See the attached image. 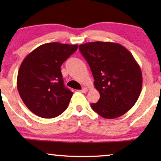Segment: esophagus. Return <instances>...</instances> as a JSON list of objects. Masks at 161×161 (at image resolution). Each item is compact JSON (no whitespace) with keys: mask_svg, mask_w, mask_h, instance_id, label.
Returning a JSON list of instances; mask_svg holds the SVG:
<instances>
[{"mask_svg":"<svg viewBox=\"0 0 161 161\" xmlns=\"http://www.w3.org/2000/svg\"><path fill=\"white\" fill-rule=\"evenodd\" d=\"M78 91L80 92H82V93H86V92H87L88 89H87V88L84 87V88H83V89H81V90H78Z\"/></svg>","mask_w":161,"mask_h":161,"instance_id":"esophagus-1","label":"esophagus"}]
</instances>
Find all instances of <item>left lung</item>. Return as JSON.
<instances>
[{"label":"left lung","instance_id":"8db88e82","mask_svg":"<svg viewBox=\"0 0 161 161\" xmlns=\"http://www.w3.org/2000/svg\"><path fill=\"white\" fill-rule=\"evenodd\" d=\"M89 64L100 94L91 107L105 119H115L131 109L142 87V73L131 53L124 46L109 42H94L79 45Z\"/></svg>","mask_w":161,"mask_h":161}]
</instances>
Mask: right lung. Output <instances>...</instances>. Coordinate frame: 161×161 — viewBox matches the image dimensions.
Listing matches in <instances>:
<instances>
[{
  "label": "right lung",
  "instance_id": "right-lung-1",
  "mask_svg": "<svg viewBox=\"0 0 161 161\" xmlns=\"http://www.w3.org/2000/svg\"><path fill=\"white\" fill-rule=\"evenodd\" d=\"M77 49V45L46 43L24 58L17 86L22 100L32 113L51 119L67 108L73 92L64 84L61 66Z\"/></svg>",
  "mask_w": 161,
  "mask_h": 161
}]
</instances>
